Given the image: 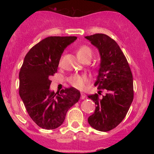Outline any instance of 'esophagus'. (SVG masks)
Returning a JSON list of instances; mask_svg holds the SVG:
<instances>
[{"instance_id":"1","label":"esophagus","mask_w":154,"mask_h":154,"mask_svg":"<svg viewBox=\"0 0 154 154\" xmlns=\"http://www.w3.org/2000/svg\"><path fill=\"white\" fill-rule=\"evenodd\" d=\"M85 97H86V95L85 94V93H81V96H80V98H81V99H85Z\"/></svg>"}]
</instances>
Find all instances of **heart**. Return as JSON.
I'll return each instance as SVG.
<instances>
[{"mask_svg": "<svg viewBox=\"0 0 154 154\" xmlns=\"http://www.w3.org/2000/svg\"><path fill=\"white\" fill-rule=\"evenodd\" d=\"M93 51L88 45H80L77 50V56L81 61L85 60H91ZM68 82L73 87L77 89H82L88 82V77L84 75H72L68 78Z\"/></svg>", "mask_w": 154, "mask_h": 154, "instance_id": "obj_1", "label": "heart"}]
</instances>
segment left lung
Returning <instances> with one entry per match:
<instances>
[{
    "label": "left lung",
    "mask_w": 154,
    "mask_h": 154,
    "mask_svg": "<svg viewBox=\"0 0 154 154\" xmlns=\"http://www.w3.org/2000/svg\"><path fill=\"white\" fill-rule=\"evenodd\" d=\"M85 38L98 48L101 58L95 83L99 91L88 95L96 107L88 121L95 130L108 132L122 122L133 100L132 72L128 60L115 40L105 34H95ZM103 90L106 94L99 97Z\"/></svg>",
    "instance_id": "left-lung-1"
}]
</instances>
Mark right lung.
<instances>
[{
	"label": "right lung",
	"instance_id": "1",
	"mask_svg": "<svg viewBox=\"0 0 154 154\" xmlns=\"http://www.w3.org/2000/svg\"><path fill=\"white\" fill-rule=\"evenodd\" d=\"M77 37L51 36L35 45L24 57L19 71V93L31 119L40 128L54 130L62 125L66 112L78 102L80 93L73 87L60 93L49 90L61 54Z\"/></svg>",
	"mask_w": 154,
	"mask_h": 154
}]
</instances>
